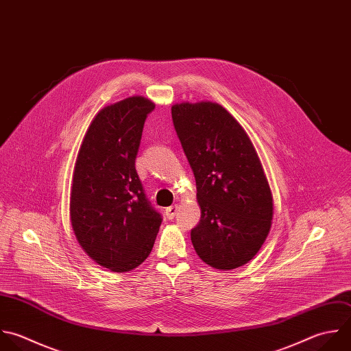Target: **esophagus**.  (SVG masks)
Instances as JSON below:
<instances>
[{"label": "esophagus", "instance_id": "1", "mask_svg": "<svg viewBox=\"0 0 351 351\" xmlns=\"http://www.w3.org/2000/svg\"><path fill=\"white\" fill-rule=\"evenodd\" d=\"M165 215H167V217H168L169 220H172V219L178 215V205H172V206L167 208V209H165Z\"/></svg>", "mask_w": 351, "mask_h": 351}]
</instances>
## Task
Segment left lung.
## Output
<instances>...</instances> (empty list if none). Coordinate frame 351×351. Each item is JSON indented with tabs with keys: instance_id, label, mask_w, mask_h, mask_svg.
<instances>
[{
	"instance_id": "8db88e82",
	"label": "left lung",
	"mask_w": 351,
	"mask_h": 351,
	"mask_svg": "<svg viewBox=\"0 0 351 351\" xmlns=\"http://www.w3.org/2000/svg\"><path fill=\"white\" fill-rule=\"evenodd\" d=\"M172 121L197 183L201 220L191 230L199 258L216 269L247 264L271 230L272 194L257 152L219 104H176Z\"/></svg>"
}]
</instances>
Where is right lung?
<instances>
[{
	"label": "right lung",
	"mask_w": 351,
	"mask_h": 351,
	"mask_svg": "<svg viewBox=\"0 0 351 351\" xmlns=\"http://www.w3.org/2000/svg\"><path fill=\"white\" fill-rule=\"evenodd\" d=\"M154 106L130 97L99 110L75 164L73 232L82 249L113 272H128L147 258L162 221L135 169L145 120Z\"/></svg>",
	"instance_id": "right-lung-1"
}]
</instances>
